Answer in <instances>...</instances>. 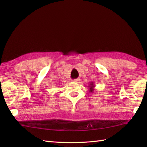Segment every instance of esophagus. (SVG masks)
Returning a JSON list of instances; mask_svg holds the SVG:
<instances>
[{"label": "esophagus", "instance_id": "esophagus-1", "mask_svg": "<svg viewBox=\"0 0 147 147\" xmlns=\"http://www.w3.org/2000/svg\"><path fill=\"white\" fill-rule=\"evenodd\" d=\"M73 82H75V83H78V82H80V80L79 78H78V79H75V80H73Z\"/></svg>", "mask_w": 147, "mask_h": 147}]
</instances>
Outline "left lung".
Listing matches in <instances>:
<instances>
[{
	"label": "left lung",
	"mask_w": 147,
	"mask_h": 147,
	"mask_svg": "<svg viewBox=\"0 0 147 147\" xmlns=\"http://www.w3.org/2000/svg\"><path fill=\"white\" fill-rule=\"evenodd\" d=\"M88 86H89V89H90V92L93 93V91H94V88H95L94 83H93V82H90Z\"/></svg>",
	"instance_id": "1"
}]
</instances>
